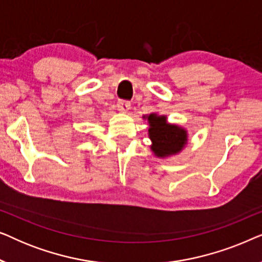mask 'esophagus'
<instances>
[{
	"label": "esophagus",
	"instance_id": "34e87169",
	"mask_svg": "<svg viewBox=\"0 0 262 262\" xmlns=\"http://www.w3.org/2000/svg\"><path fill=\"white\" fill-rule=\"evenodd\" d=\"M131 107V103L130 101H126V100H119V101L117 102V108L118 111H120V112L123 113H126L128 110H130Z\"/></svg>",
	"mask_w": 262,
	"mask_h": 262
}]
</instances>
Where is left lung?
<instances>
[{
	"instance_id": "obj_1",
	"label": "left lung",
	"mask_w": 262,
	"mask_h": 262,
	"mask_svg": "<svg viewBox=\"0 0 262 262\" xmlns=\"http://www.w3.org/2000/svg\"><path fill=\"white\" fill-rule=\"evenodd\" d=\"M146 119L149 123V138L152 143L151 150L155 156L164 159L177 155L187 144V131L178 125L168 123L166 116L151 113Z\"/></svg>"
}]
</instances>
